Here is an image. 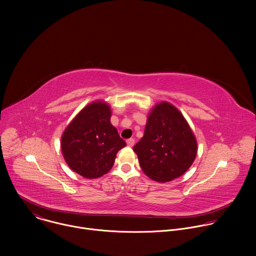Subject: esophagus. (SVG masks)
I'll return each instance as SVG.
<instances>
[{
    "label": "esophagus",
    "mask_w": 256,
    "mask_h": 256,
    "mask_svg": "<svg viewBox=\"0 0 256 256\" xmlns=\"http://www.w3.org/2000/svg\"><path fill=\"white\" fill-rule=\"evenodd\" d=\"M126 144H128V147H132V146L134 144V138H128V140H126Z\"/></svg>",
    "instance_id": "34e87169"
}]
</instances>
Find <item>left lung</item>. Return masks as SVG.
I'll return each mask as SVG.
<instances>
[{
  "instance_id": "1",
  "label": "left lung",
  "mask_w": 256,
  "mask_h": 256,
  "mask_svg": "<svg viewBox=\"0 0 256 256\" xmlns=\"http://www.w3.org/2000/svg\"><path fill=\"white\" fill-rule=\"evenodd\" d=\"M134 151L146 175L166 182L181 176L192 166L198 144L178 109L162 102L152 109L144 136L134 144Z\"/></svg>"
}]
</instances>
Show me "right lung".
Instances as JSON below:
<instances>
[{"label":"right lung","mask_w":256,"mask_h":256,"mask_svg":"<svg viewBox=\"0 0 256 256\" xmlns=\"http://www.w3.org/2000/svg\"><path fill=\"white\" fill-rule=\"evenodd\" d=\"M110 107L96 101L77 114L62 134L60 147L68 167L85 178H97L114 164L126 142L110 124Z\"/></svg>","instance_id":"add662e5"}]
</instances>
